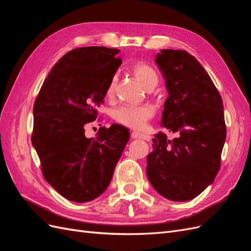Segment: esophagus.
<instances>
[{
    "label": "esophagus",
    "instance_id": "1",
    "mask_svg": "<svg viewBox=\"0 0 251 251\" xmlns=\"http://www.w3.org/2000/svg\"><path fill=\"white\" fill-rule=\"evenodd\" d=\"M131 137L134 139H143V140H149L150 136L144 134V133H139V132H133L131 134Z\"/></svg>",
    "mask_w": 251,
    "mask_h": 251
}]
</instances>
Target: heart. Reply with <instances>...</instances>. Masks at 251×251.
<instances>
[{
  "label": "heart",
  "instance_id": "1",
  "mask_svg": "<svg viewBox=\"0 0 251 251\" xmlns=\"http://www.w3.org/2000/svg\"><path fill=\"white\" fill-rule=\"evenodd\" d=\"M132 72L134 76L147 90L154 89L158 82V74L150 65L138 63L133 66ZM117 78L113 77L107 88V96H113L116 89ZM155 114L154 109L148 104L143 105H121L113 112V117L116 123L125 126L134 128V130H142L147 126L149 121L153 118Z\"/></svg>",
  "mask_w": 251,
  "mask_h": 251
}]
</instances>
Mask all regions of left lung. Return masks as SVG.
I'll use <instances>...</instances> for the list:
<instances>
[{"label":"left lung","instance_id":"obj_1","mask_svg":"<svg viewBox=\"0 0 251 251\" xmlns=\"http://www.w3.org/2000/svg\"><path fill=\"white\" fill-rule=\"evenodd\" d=\"M155 62L169 97L161 126L147 157V176L157 193L172 201L196 198L214 182L226 139L223 101L201 64L183 50L163 49Z\"/></svg>","mask_w":251,"mask_h":251}]
</instances>
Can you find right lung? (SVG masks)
I'll return each instance as SVG.
<instances>
[{
    "label": "right lung",
    "instance_id": "add662e5",
    "mask_svg": "<svg viewBox=\"0 0 251 251\" xmlns=\"http://www.w3.org/2000/svg\"><path fill=\"white\" fill-rule=\"evenodd\" d=\"M118 49L81 47L53 66L33 107L32 146L43 176L66 199L85 203L109 186L114 170L130 139L127 128L100 127L95 138L85 125L97 117L110 80L121 59Z\"/></svg>",
    "mask_w": 251,
    "mask_h": 251
}]
</instances>
